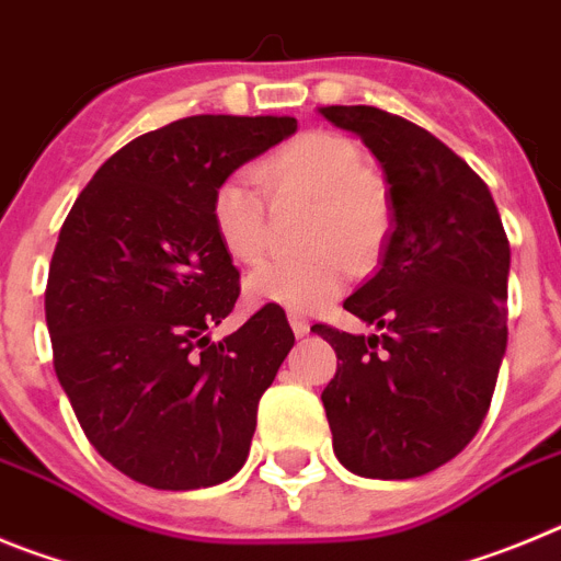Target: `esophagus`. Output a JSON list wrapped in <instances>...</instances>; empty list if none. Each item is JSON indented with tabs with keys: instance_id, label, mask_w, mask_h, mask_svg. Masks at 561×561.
<instances>
[{
	"instance_id": "esophagus-1",
	"label": "esophagus",
	"mask_w": 561,
	"mask_h": 561,
	"mask_svg": "<svg viewBox=\"0 0 561 561\" xmlns=\"http://www.w3.org/2000/svg\"><path fill=\"white\" fill-rule=\"evenodd\" d=\"M289 325H291V331H295V336L309 334V320H306L300 311H289Z\"/></svg>"
}]
</instances>
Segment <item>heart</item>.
Masks as SVG:
<instances>
[{
  "label": "heart",
  "instance_id": "obj_1",
  "mask_svg": "<svg viewBox=\"0 0 561 561\" xmlns=\"http://www.w3.org/2000/svg\"><path fill=\"white\" fill-rule=\"evenodd\" d=\"M255 176L275 205L311 202L306 221L311 252L252 272L247 297L291 311L323 309L348 284L354 264L368 266L388 244L393 230L388 185L365 168V153L351 137L323 128L275 148L257 162ZM260 186L238 171L210 196L213 230L227 255L241 264H257L270 244V207Z\"/></svg>",
  "mask_w": 561,
  "mask_h": 561
}]
</instances>
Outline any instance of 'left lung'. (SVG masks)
Wrapping results in <instances>:
<instances>
[{"label":"left lung","mask_w":561,"mask_h":561,"mask_svg":"<svg viewBox=\"0 0 561 561\" xmlns=\"http://www.w3.org/2000/svg\"><path fill=\"white\" fill-rule=\"evenodd\" d=\"M320 114L359 134L393 199L381 270L342 304L379 334L311 325L336 354L323 390L334 453L362 478H421L478 435L492 404L508 238L485 182L427 128L376 106Z\"/></svg>","instance_id":"8db88e82"}]
</instances>
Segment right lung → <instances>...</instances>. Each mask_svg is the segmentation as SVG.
<instances>
[{"mask_svg": "<svg viewBox=\"0 0 561 561\" xmlns=\"http://www.w3.org/2000/svg\"><path fill=\"white\" fill-rule=\"evenodd\" d=\"M295 117H182L112 153L58 232L44 311L89 444L126 478L187 492L244 466L257 401L295 345L266 304L213 342L241 295L210 196Z\"/></svg>", "mask_w": 561, "mask_h": 561, "instance_id": "right-lung-1", "label": "right lung"}]
</instances>
